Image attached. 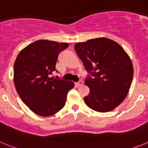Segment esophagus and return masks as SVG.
<instances>
[{
	"mask_svg": "<svg viewBox=\"0 0 148 148\" xmlns=\"http://www.w3.org/2000/svg\"><path fill=\"white\" fill-rule=\"evenodd\" d=\"M83 84H84L83 81H79V82H77L76 83V86H78V87H80V86L83 85Z\"/></svg>",
	"mask_w": 148,
	"mask_h": 148,
	"instance_id": "1",
	"label": "esophagus"
}]
</instances>
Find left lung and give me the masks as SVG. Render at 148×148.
Wrapping results in <instances>:
<instances>
[{"label":"left lung","mask_w":148,"mask_h":148,"mask_svg":"<svg viewBox=\"0 0 148 148\" xmlns=\"http://www.w3.org/2000/svg\"><path fill=\"white\" fill-rule=\"evenodd\" d=\"M74 48L89 73L84 83L90 88L84 98L86 104L101 113L114 110L125 100L131 85L130 57L118 43L107 38L77 43Z\"/></svg>","instance_id":"8db88e82"}]
</instances>
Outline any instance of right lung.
Masks as SVG:
<instances>
[{
  "label": "right lung",
  "mask_w": 148,
  "mask_h": 148,
  "mask_svg": "<svg viewBox=\"0 0 148 148\" xmlns=\"http://www.w3.org/2000/svg\"><path fill=\"white\" fill-rule=\"evenodd\" d=\"M68 46L67 43L36 40L17 56L14 64L15 88L23 102L39 116L58 113L74 87L72 82L49 77L53 72H58L56 64L58 55Z\"/></svg>",
  "instance_id": "add662e5"
}]
</instances>
